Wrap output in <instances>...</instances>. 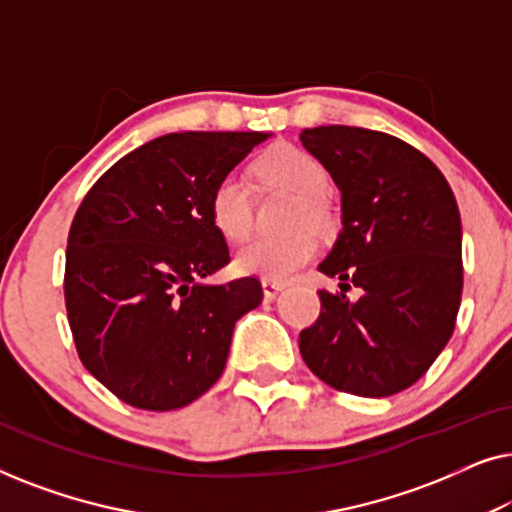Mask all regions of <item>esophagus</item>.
I'll return each instance as SVG.
<instances>
[{"label": "esophagus", "mask_w": 512, "mask_h": 512, "mask_svg": "<svg viewBox=\"0 0 512 512\" xmlns=\"http://www.w3.org/2000/svg\"><path fill=\"white\" fill-rule=\"evenodd\" d=\"M286 289L284 282H275V279H263V293L268 300H275L279 293Z\"/></svg>", "instance_id": "obj_1"}]
</instances>
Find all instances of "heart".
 <instances>
[{"mask_svg": "<svg viewBox=\"0 0 512 512\" xmlns=\"http://www.w3.org/2000/svg\"><path fill=\"white\" fill-rule=\"evenodd\" d=\"M256 172L272 186L298 195L296 226H326L328 212L321 195L328 188V172L317 158L296 146H277L256 163ZM209 219L228 242H242L254 223V202L242 174L228 172L216 181L209 195ZM319 242L312 230L291 237H256L235 254L242 275L263 279H291L317 256Z\"/></svg>", "mask_w": 512, "mask_h": 512, "instance_id": "b5f03b06", "label": "heart"}]
</instances>
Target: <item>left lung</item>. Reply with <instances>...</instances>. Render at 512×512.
I'll return each instance as SVG.
<instances>
[{"mask_svg": "<svg viewBox=\"0 0 512 512\" xmlns=\"http://www.w3.org/2000/svg\"><path fill=\"white\" fill-rule=\"evenodd\" d=\"M300 142L342 193V230L319 263L340 293L300 333L307 368L328 387L382 398L422 377L452 338L464 265L461 219L443 172L387 132L321 125ZM359 285V301L344 291Z\"/></svg>", "mask_w": 512, "mask_h": 512, "instance_id": "1", "label": "left lung"}]
</instances>
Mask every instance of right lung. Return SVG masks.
Wrapping results in <instances>:
<instances>
[{
	"instance_id": "1",
	"label": "right lung",
	"mask_w": 512,
	"mask_h": 512,
	"mask_svg": "<svg viewBox=\"0 0 512 512\" xmlns=\"http://www.w3.org/2000/svg\"><path fill=\"white\" fill-rule=\"evenodd\" d=\"M265 132H172L95 181L69 228L65 305L88 373L123 403L177 410L219 380L235 321L261 305L256 277L207 284L228 265L209 195Z\"/></svg>"
}]
</instances>
